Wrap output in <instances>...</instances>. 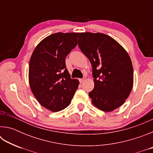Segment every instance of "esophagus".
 Here are the masks:
<instances>
[{
    "label": "esophagus",
    "mask_w": 153,
    "mask_h": 153,
    "mask_svg": "<svg viewBox=\"0 0 153 153\" xmlns=\"http://www.w3.org/2000/svg\"><path fill=\"white\" fill-rule=\"evenodd\" d=\"M84 78H82V79H79V82L80 83H82L83 82H84Z\"/></svg>",
    "instance_id": "1"
}]
</instances>
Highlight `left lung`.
Wrapping results in <instances>:
<instances>
[{
    "instance_id": "left-lung-1",
    "label": "left lung",
    "mask_w": 153,
    "mask_h": 153,
    "mask_svg": "<svg viewBox=\"0 0 153 153\" xmlns=\"http://www.w3.org/2000/svg\"><path fill=\"white\" fill-rule=\"evenodd\" d=\"M78 46L92 65L94 88L89 97L92 104L105 112L120 107L134 84L128 53L115 40L102 33H80Z\"/></svg>"
}]
</instances>
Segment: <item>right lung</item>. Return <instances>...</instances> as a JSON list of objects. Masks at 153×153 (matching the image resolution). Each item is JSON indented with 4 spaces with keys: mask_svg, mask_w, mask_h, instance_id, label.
Masks as SVG:
<instances>
[{
    "mask_svg": "<svg viewBox=\"0 0 153 153\" xmlns=\"http://www.w3.org/2000/svg\"><path fill=\"white\" fill-rule=\"evenodd\" d=\"M79 33L58 32L36 46L29 64V82L40 104L53 112L69 106L79 82L71 79L65 58L77 45Z\"/></svg>",
    "mask_w": 153,
    "mask_h": 153,
    "instance_id": "obj_1",
    "label": "right lung"
}]
</instances>
